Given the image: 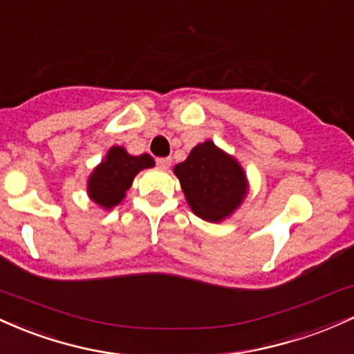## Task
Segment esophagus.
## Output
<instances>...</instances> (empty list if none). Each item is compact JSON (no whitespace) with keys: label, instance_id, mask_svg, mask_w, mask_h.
<instances>
[{"label":"esophagus","instance_id":"1","mask_svg":"<svg viewBox=\"0 0 354 354\" xmlns=\"http://www.w3.org/2000/svg\"><path fill=\"white\" fill-rule=\"evenodd\" d=\"M170 164H172V158L170 157H158L157 158V165L160 167V169H169Z\"/></svg>","mask_w":354,"mask_h":354}]
</instances>
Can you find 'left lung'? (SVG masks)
I'll use <instances>...</instances> for the list:
<instances>
[{"label":"left lung","instance_id":"obj_1","mask_svg":"<svg viewBox=\"0 0 354 354\" xmlns=\"http://www.w3.org/2000/svg\"><path fill=\"white\" fill-rule=\"evenodd\" d=\"M174 172L190 209L209 222L230 216L248 192L242 167L210 140L194 147L187 160L174 167Z\"/></svg>","mask_w":354,"mask_h":354}]
</instances>
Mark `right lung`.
Wrapping results in <instances>:
<instances>
[{
    "mask_svg": "<svg viewBox=\"0 0 354 354\" xmlns=\"http://www.w3.org/2000/svg\"><path fill=\"white\" fill-rule=\"evenodd\" d=\"M153 164L156 162L149 153L133 157L127 153L124 147H112L105 160L91 174L88 180L90 198L105 209L115 207L125 197L133 177Z\"/></svg>",
    "mask_w": 354,
    "mask_h": 354,
    "instance_id": "add662e5",
    "label": "right lung"
}]
</instances>
